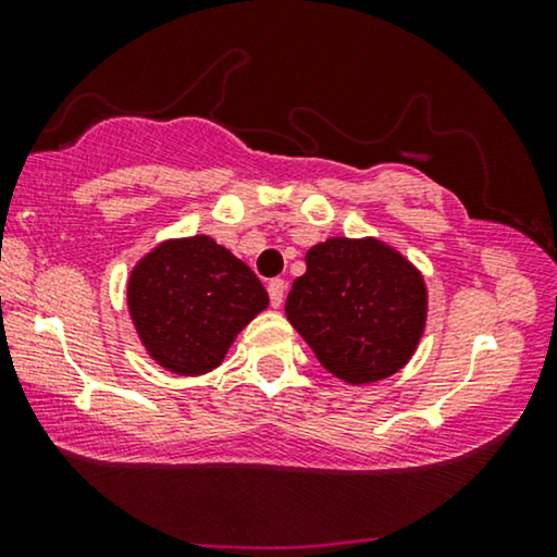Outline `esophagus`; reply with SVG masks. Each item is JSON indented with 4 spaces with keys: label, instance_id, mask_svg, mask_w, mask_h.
<instances>
[{
    "label": "esophagus",
    "instance_id": "obj_1",
    "mask_svg": "<svg viewBox=\"0 0 557 557\" xmlns=\"http://www.w3.org/2000/svg\"><path fill=\"white\" fill-rule=\"evenodd\" d=\"M284 294H286V281L284 278H273L269 281V296H271V307H281L284 304Z\"/></svg>",
    "mask_w": 557,
    "mask_h": 557
}]
</instances>
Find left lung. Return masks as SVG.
<instances>
[{
    "label": "left lung",
    "mask_w": 557,
    "mask_h": 557,
    "mask_svg": "<svg viewBox=\"0 0 557 557\" xmlns=\"http://www.w3.org/2000/svg\"><path fill=\"white\" fill-rule=\"evenodd\" d=\"M286 319L317 360L349 385H368L408 364L423 337V273L380 238H326L307 250Z\"/></svg>",
    "instance_id": "8db88e82"
}]
</instances>
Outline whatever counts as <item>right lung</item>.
Here are the masks:
<instances>
[{
	"mask_svg": "<svg viewBox=\"0 0 557 557\" xmlns=\"http://www.w3.org/2000/svg\"><path fill=\"white\" fill-rule=\"evenodd\" d=\"M126 301L151 360L195 377L225 360L235 337L269 307V294L225 246L189 235L157 243L136 261Z\"/></svg>",
	"mask_w": 557,
	"mask_h": 557,
	"instance_id": "right-lung-1",
	"label": "right lung"
}]
</instances>
